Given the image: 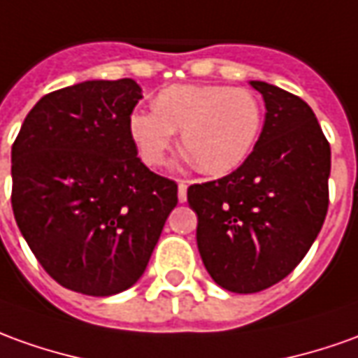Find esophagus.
<instances>
[{
  "label": "esophagus",
  "instance_id": "obj_1",
  "mask_svg": "<svg viewBox=\"0 0 358 358\" xmlns=\"http://www.w3.org/2000/svg\"><path fill=\"white\" fill-rule=\"evenodd\" d=\"M177 196H179V203L187 201V181H179L177 183Z\"/></svg>",
  "mask_w": 358,
  "mask_h": 358
}]
</instances>
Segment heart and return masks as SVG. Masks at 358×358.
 Returning a JSON list of instances; mask_svg holds the SVG:
<instances>
[{
	"mask_svg": "<svg viewBox=\"0 0 358 358\" xmlns=\"http://www.w3.org/2000/svg\"><path fill=\"white\" fill-rule=\"evenodd\" d=\"M263 108L250 90L228 85H171L152 110H134L128 132L146 165H162L175 132L199 171L224 175L240 167L257 142Z\"/></svg>",
	"mask_w": 358,
	"mask_h": 358,
	"instance_id": "b5f03b06",
	"label": "heart"
}]
</instances>
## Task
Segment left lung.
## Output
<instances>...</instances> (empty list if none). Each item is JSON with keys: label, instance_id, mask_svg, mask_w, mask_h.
<instances>
[{"label": "left lung", "instance_id": "left-lung-1", "mask_svg": "<svg viewBox=\"0 0 358 358\" xmlns=\"http://www.w3.org/2000/svg\"><path fill=\"white\" fill-rule=\"evenodd\" d=\"M250 83L267 108L253 152L230 175L187 191L204 267L238 294L277 285L304 259L324 226L331 169L310 105L277 85Z\"/></svg>", "mask_w": 358, "mask_h": 358}]
</instances>
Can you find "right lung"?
<instances>
[{"mask_svg": "<svg viewBox=\"0 0 358 358\" xmlns=\"http://www.w3.org/2000/svg\"><path fill=\"white\" fill-rule=\"evenodd\" d=\"M134 80H93L44 95L11 148L17 226L44 271L90 296L127 290L148 267L177 185L140 162L128 118Z\"/></svg>", "mask_w": 358, "mask_h": 358, "instance_id": "1", "label": "right lung"}]
</instances>
